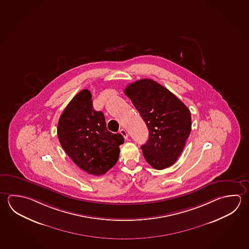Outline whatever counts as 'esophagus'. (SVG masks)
<instances>
[{"instance_id":"obj_1","label":"esophagus","mask_w":249,"mask_h":249,"mask_svg":"<svg viewBox=\"0 0 249 249\" xmlns=\"http://www.w3.org/2000/svg\"><path fill=\"white\" fill-rule=\"evenodd\" d=\"M120 133L122 134L123 137L126 140L127 138H128V133H127V131L124 130V129H121L120 130Z\"/></svg>"}]
</instances>
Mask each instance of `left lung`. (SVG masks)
Masks as SVG:
<instances>
[{"instance_id":"obj_1","label":"left lung","mask_w":249,"mask_h":249,"mask_svg":"<svg viewBox=\"0 0 249 249\" xmlns=\"http://www.w3.org/2000/svg\"><path fill=\"white\" fill-rule=\"evenodd\" d=\"M124 94L148 127V141L141 146L145 160L158 170L172 166L190 135V109L165 87L151 79L129 84Z\"/></svg>"}]
</instances>
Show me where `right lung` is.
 Listing matches in <instances>:
<instances>
[{
    "instance_id": "obj_1",
    "label": "right lung",
    "mask_w": 249,
    "mask_h": 249,
    "mask_svg": "<svg viewBox=\"0 0 249 249\" xmlns=\"http://www.w3.org/2000/svg\"><path fill=\"white\" fill-rule=\"evenodd\" d=\"M57 133L72 161L93 176H102L115 166L124 143L120 133L108 131L104 113L94 109L89 89L79 92L64 109Z\"/></svg>"
}]
</instances>
